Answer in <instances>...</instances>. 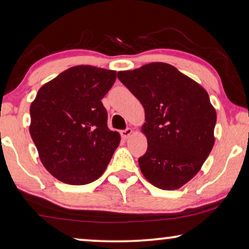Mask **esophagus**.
Instances as JSON below:
<instances>
[{
	"label": "esophagus",
	"mask_w": 249,
	"mask_h": 249,
	"mask_svg": "<svg viewBox=\"0 0 249 249\" xmlns=\"http://www.w3.org/2000/svg\"><path fill=\"white\" fill-rule=\"evenodd\" d=\"M132 132H133V130L131 128H127V129H124V130H122L121 131V136H122V138L124 139H128L129 137H130L131 135H132Z\"/></svg>",
	"instance_id": "1"
}]
</instances>
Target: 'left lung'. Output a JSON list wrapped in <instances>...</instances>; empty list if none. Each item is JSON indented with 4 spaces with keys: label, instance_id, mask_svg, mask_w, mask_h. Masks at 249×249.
Masks as SVG:
<instances>
[{
    "label": "left lung",
    "instance_id": "1",
    "mask_svg": "<svg viewBox=\"0 0 249 249\" xmlns=\"http://www.w3.org/2000/svg\"><path fill=\"white\" fill-rule=\"evenodd\" d=\"M145 109L142 131L148 148L138 160L147 181L176 190L192 179L214 145L217 113L208 92L166 63L118 71Z\"/></svg>",
    "mask_w": 249,
    "mask_h": 249
}]
</instances>
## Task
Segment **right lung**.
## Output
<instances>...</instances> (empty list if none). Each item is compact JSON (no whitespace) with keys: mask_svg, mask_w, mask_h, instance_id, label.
<instances>
[{"mask_svg":"<svg viewBox=\"0 0 249 249\" xmlns=\"http://www.w3.org/2000/svg\"><path fill=\"white\" fill-rule=\"evenodd\" d=\"M117 71L78 65L39 89L30 106L31 138L45 168L58 181L84 185L98 179L120 143L107 128L104 95Z\"/></svg>","mask_w":249,"mask_h":249,"instance_id":"add662e5","label":"right lung"}]
</instances>
